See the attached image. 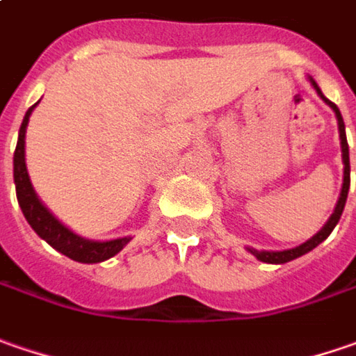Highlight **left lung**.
Here are the masks:
<instances>
[{"label":"left lung","instance_id":"8db88e82","mask_svg":"<svg viewBox=\"0 0 356 356\" xmlns=\"http://www.w3.org/2000/svg\"><path fill=\"white\" fill-rule=\"evenodd\" d=\"M309 81H311V86L315 87V91H317V95L321 99L325 101L329 107H331L332 111H334V117H337V125H339V139H341V153H343V187H341V195H339V201H337V205H334V211H332V215L329 217V221L325 223V227L318 231L317 235H313L311 239H307L301 245H297V247H293V249H285V251H257L253 247H247V251L251 253L253 257H257L259 261H263V263H270V265H283V263H289V261H293V259H299V257L307 255L309 251H313L317 245H321L323 241L327 239L329 235H331V231L337 227L339 223V219H341V215H343V209H345V203H347V195H348V187H350V163H348V143H347V133H345V121H343V115H341V111H339V107L329 101L325 95H323V91L318 89L317 81L313 79V77H309Z\"/></svg>","mask_w":356,"mask_h":356}]
</instances>
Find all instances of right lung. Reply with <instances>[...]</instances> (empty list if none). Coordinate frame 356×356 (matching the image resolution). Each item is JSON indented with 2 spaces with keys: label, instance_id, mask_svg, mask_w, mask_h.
I'll return each mask as SVG.
<instances>
[{
  "label": "right lung",
  "instance_id": "1",
  "mask_svg": "<svg viewBox=\"0 0 356 356\" xmlns=\"http://www.w3.org/2000/svg\"><path fill=\"white\" fill-rule=\"evenodd\" d=\"M31 105L25 113L22 127H19V137H17V147L13 153V181H15V193H17V203L24 211L27 223L31 225V229L38 233L43 241H47L55 251H59L61 255L70 257L77 263H101L107 261L111 257H115L131 237H117L111 241H93L86 239L77 233H73L70 227L61 223L49 209L43 205V201L39 199L31 179L27 173V165H25V131H27V123L29 117L33 113V109L38 107Z\"/></svg>",
  "mask_w": 356,
  "mask_h": 356
}]
</instances>
